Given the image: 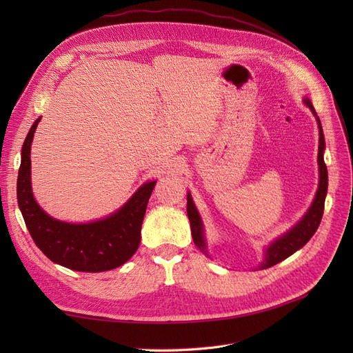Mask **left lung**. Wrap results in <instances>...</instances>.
Here are the masks:
<instances>
[{
	"label": "left lung",
	"mask_w": 353,
	"mask_h": 353,
	"mask_svg": "<svg viewBox=\"0 0 353 353\" xmlns=\"http://www.w3.org/2000/svg\"><path fill=\"white\" fill-rule=\"evenodd\" d=\"M303 103L307 105L309 110H311L315 116L316 123H318V130H319V145H318V168H319V183H318V190L316 194L314 197V201L311 208L307 209V212L303 215V218L299 221L294 227H292L287 232H284L283 236L279 239H275L268 248L265 249L263 254V261L259 265V270H266L271 268V266L276 265L279 262L287 259L288 256H292L294 252L299 249H302L303 245L311 240V237L315 234V231L319 227V222L323 219V213H324V203H325V196H327V188H328V172H327V166L324 163V150H325V140H324V132H323V126L321 121L314 109L312 103L309 101V99H303ZM187 215L190 219V227H191V236H193V241L197 245V248L208 254V244H206V237H205V228H203V222L199 215V210L194 205L193 199H191V194L187 193ZM209 256V254H208Z\"/></svg>",
	"instance_id": "1"
}]
</instances>
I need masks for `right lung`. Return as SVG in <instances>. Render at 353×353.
<instances>
[{
    "label": "right lung",
    "instance_id": "add662e5",
    "mask_svg": "<svg viewBox=\"0 0 353 353\" xmlns=\"http://www.w3.org/2000/svg\"><path fill=\"white\" fill-rule=\"evenodd\" d=\"M41 117L30 126L22 147L17 176V203L30 237L50 261L82 272L114 270L132 258L141 240L147 203L156 181H147L112 215L87 223L50 216L32 193L30 145Z\"/></svg>",
    "mask_w": 353,
    "mask_h": 353
}]
</instances>
